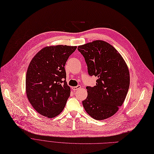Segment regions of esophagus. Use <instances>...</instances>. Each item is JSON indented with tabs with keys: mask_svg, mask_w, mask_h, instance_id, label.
I'll list each match as a JSON object with an SVG mask.
<instances>
[{
	"mask_svg": "<svg viewBox=\"0 0 154 154\" xmlns=\"http://www.w3.org/2000/svg\"><path fill=\"white\" fill-rule=\"evenodd\" d=\"M80 88H81V86H80V85H78L76 86L72 87V90L74 91H76V90H79Z\"/></svg>",
	"mask_w": 154,
	"mask_h": 154,
	"instance_id": "1",
	"label": "esophagus"
}]
</instances>
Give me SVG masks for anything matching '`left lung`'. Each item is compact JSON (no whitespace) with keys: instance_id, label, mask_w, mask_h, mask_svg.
I'll list each match as a JSON object with an SVG mask.
<instances>
[{"instance_id":"obj_1","label":"left lung","mask_w":154,"mask_h":154,"mask_svg":"<svg viewBox=\"0 0 154 154\" xmlns=\"http://www.w3.org/2000/svg\"><path fill=\"white\" fill-rule=\"evenodd\" d=\"M89 75L98 78L93 87L87 86L83 101L86 112L97 120L109 118L119 110L127 94L130 74L120 54L109 43L100 40L79 46Z\"/></svg>"}]
</instances>
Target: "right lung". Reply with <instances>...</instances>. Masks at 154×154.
<instances>
[{
    "mask_svg": "<svg viewBox=\"0 0 154 154\" xmlns=\"http://www.w3.org/2000/svg\"><path fill=\"white\" fill-rule=\"evenodd\" d=\"M76 46L57 45L42 48L32 58L27 71V98L39 114L54 118L61 112L70 95L64 69Z\"/></svg>",
    "mask_w": 154,
    "mask_h": 154,
    "instance_id": "add662e5",
    "label": "right lung"
}]
</instances>
